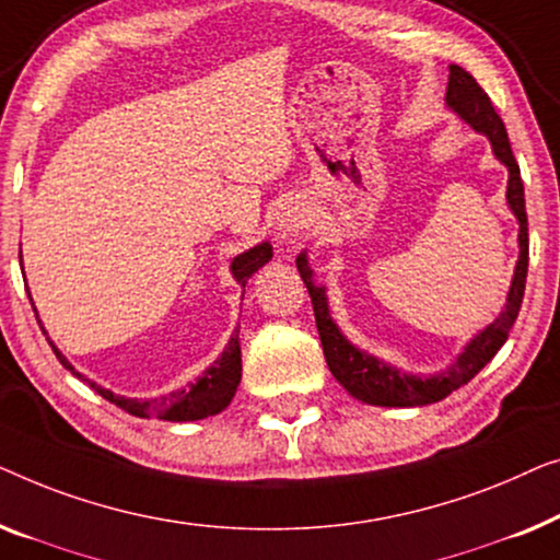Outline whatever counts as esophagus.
Returning <instances> with one entry per match:
<instances>
[{"label": "esophagus", "instance_id": "1", "mask_svg": "<svg viewBox=\"0 0 560 560\" xmlns=\"http://www.w3.org/2000/svg\"><path fill=\"white\" fill-rule=\"evenodd\" d=\"M310 210L299 208V205H294V208H287L281 212V220H279V231H281V238H296L299 233L304 231L306 225H310Z\"/></svg>", "mask_w": 560, "mask_h": 560}]
</instances>
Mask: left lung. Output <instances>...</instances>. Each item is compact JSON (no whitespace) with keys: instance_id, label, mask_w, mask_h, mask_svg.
<instances>
[{"instance_id":"8db88e82","label":"left lung","mask_w":560,"mask_h":560,"mask_svg":"<svg viewBox=\"0 0 560 560\" xmlns=\"http://www.w3.org/2000/svg\"><path fill=\"white\" fill-rule=\"evenodd\" d=\"M446 104L452 106L464 121L490 137L494 154H498V160L505 162V167L510 170L508 202L520 223V258L515 266V279H513V287H510L508 304L500 317L467 345V350L456 358L452 368L434 377H416V375L398 373L396 368H388L385 362L365 355V352L352 348V345L345 340L332 317H329L325 289L314 287L312 269L306 266V256L304 254L299 256L296 269L302 273L306 289H310L314 319H317L319 340H322V350H325L327 365L350 396H355L358 400H362V404H370V406H390V408L427 406V404H436V400L446 398L448 393H454L456 388H462V385H467L471 377L487 365V362L498 355L502 345H505L510 329H513L517 319L520 304H523L525 279H527V212H525L523 179H520V167L515 162L513 149H510L505 124H502L498 112H494L492 101L485 93L482 85L475 81V75H469L467 70L459 66H448Z\"/></svg>"}]
</instances>
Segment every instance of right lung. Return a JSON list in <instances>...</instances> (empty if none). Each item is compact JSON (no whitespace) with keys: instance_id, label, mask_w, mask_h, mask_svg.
<instances>
[{"instance_id":"1","label":"right lung","mask_w":560,"mask_h":560,"mask_svg":"<svg viewBox=\"0 0 560 560\" xmlns=\"http://www.w3.org/2000/svg\"><path fill=\"white\" fill-rule=\"evenodd\" d=\"M269 258H271L269 243H261V246L246 250V254L233 258V266H231L233 279L238 281L241 287H246L248 279L254 277V273L261 269ZM50 348L55 352V358H58L62 365L70 370V373L81 377V381H85L81 373H75V370L68 365V360L60 355L55 345H50ZM238 383H241V345H238V329H235L231 342H228V348L223 350V355H220L208 370H205L198 383H190L187 388L170 393V396H164V398H152V400L124 398V396H114L112 390H104L96 383H89V385L96 393H101L106 400H112L114 406H119L121 411L139 416V419L198 421V419H205V416H215L223 411V408L233 400Z\"/></svg>"}]
</instances>
